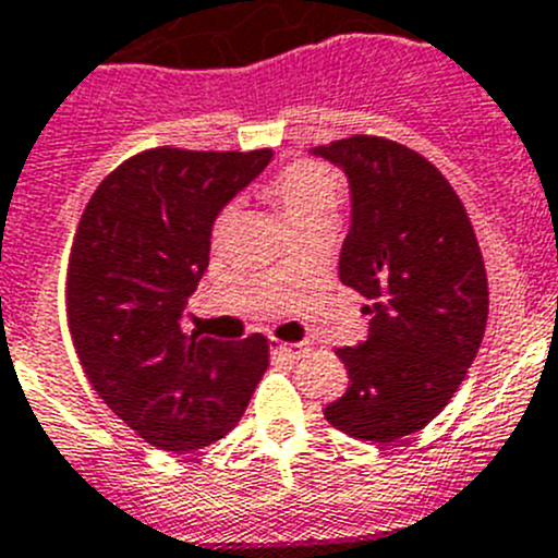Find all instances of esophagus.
I'll return each instance as SVG.
<instances>
[{
	"instance_id": "esophagus-1",
	"label": "esophagus",
	"mask_w": 558,
	"mask_h": 558,
	"mask_svg": "<svg viewBox=\"0 0 558 558\" xmlns=\"http://www.w3.org/2000/svg\"><path fill=\"white\" fill-rule=\"evenodd\" d=\"M269 350H272V355H283V357H300L305 352L303 343H283V341H269Z\"/></svg>"
}]
</instances>
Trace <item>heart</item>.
I'll return each instance as SVG.
<instances>
[{"mask_svg":"<svg viewBox=\"0 0 558 558\" xmlns=\"http://www.w3.org/2000/svg\"><path fill=\"white\" fill-rule=\"evenodd\" d=\"M269 195L283 208L286 220L294 231H305L319 222H332L341 203V181L327 165L311 159L291 161L269 181ZM236 208L226 206L215 220V239H222L233 226Z\"/></svg>","mask_w":558,"mask_h":558,"instance_id":"heart-1","label":"heart"}]
</instances>
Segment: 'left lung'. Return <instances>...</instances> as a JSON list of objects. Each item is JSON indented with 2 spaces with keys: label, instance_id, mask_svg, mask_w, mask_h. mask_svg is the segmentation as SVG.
<instances>
[{
  "label": "left lung",
  "instance_id": "8db88e82",
  "mask_svg": "<svg viewBox=\"0 0 558 558\" xmlns=\"http://www.w3.org/2000/svg\"><path fill=\"white\" fill-rule=\"evenodd\" d=\"M314 154L350 179L338 278L372 300L366 341L336 352L350 388L325 418L393 444L449 404L476 357L490 305L482 250L454 186L408 145L352 134Z\"/></svg>",
  "mask_w": 558,
  "mask_h": 558
}]
</instances>
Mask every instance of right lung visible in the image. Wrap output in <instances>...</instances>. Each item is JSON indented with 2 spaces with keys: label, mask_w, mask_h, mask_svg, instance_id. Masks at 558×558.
Listing matches in <instances>:
<instances>
[{
  "label": "right lung",
  "mask_w": 558,
  "mask_h": 558,
  "mask_svg": "<svg viewBox=\"0 0 558 558\" xmlns=\"http://www.w3.org/2000/svg\"><path fill=\"white\" fill-rule=\"evenodd\" d=\"M269 159L159 145L118 165L82 211L65 280L76 357L104 404L161 451L226 437L269 366L262 332L231 343L181 330L217 215Z\"/></svg>",
  "instance_id": "add662e5"
}]
</instances>
